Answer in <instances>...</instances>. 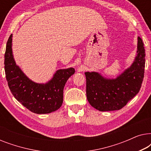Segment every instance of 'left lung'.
<instances>
[{"instance_id":"left-lung-1","label":"left lung","mask_w":151,"mask_h":151,"mask_svg":"<svg viewBox=\"0 0 151 151\" xmlns=\"http://www.w3.org/2000/svg\"><path fill=\"white\" fill-rule=\"evenodd\" d=\"M137 55L131 67L115 79H107L97 72H85L86 98L100 111L119 110L139 91L144 76L145 49L137 38Z\"/></svg>"}]
</instances>
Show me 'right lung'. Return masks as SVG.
Listing matches in <instances>:
<instances>
[{
	"label": "right lung",
	"instance_id": "add662e5",
	"mask_svg": "<svg viewBox=\"0 0 151 151\" xmlns=\"http://www.w3.org/2000/svg\"><path fill=\"white\" fill-rule=\"evenodd\" d=\"M12 34L8 39L5 53V71L12 93L24 107L37 114L56 111L63 102V90L67 80L75 73L73 68L60 69L45 84L33 82L16 65L12 53Z\"/></svg>",
	"mask_w": 151,
	"mask_h": 151
}]
</instances>
